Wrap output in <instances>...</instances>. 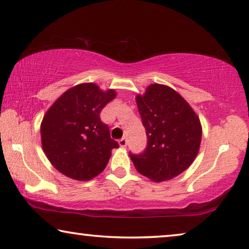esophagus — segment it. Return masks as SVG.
I'll return each mask as SVG.
<instances>
[{"instance_id": "1", "label": "esophagus", "mask_w": 249, "mask_h": 249, "mask_svg": "<svg viewBox=\"0 0 249 249\" xmlns=\"http://www.w3.org/2000/svg\"><path fill=\"white\" fill-rule=\"evenodd\" d=\"M119 144H120L121 147H126V146H127V140H126L125 137L121 138V140L119 141Z\"/></svg>"}]
</instances>
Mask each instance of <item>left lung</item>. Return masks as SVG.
I'll use <instances>...</instances> for the list:
<instances>
[{
	"instance_id": "obj_1",
	"label": "left lung",
	"mask_w": 249,
	"mask_h": 249,
	"mask_svg": "<svg viewBox=\"0 0 249 249\" xmlns=\"http://www.w3.org/2000/svg\"><path fill=\"white\" fill-rule=\"evenodd\" d=\"M136 103L147 135L145 150L129 154L136 170L155 182L182 174L199 153V117L178 92L163 84H150Z\"/></svg>"
}]
</instances>
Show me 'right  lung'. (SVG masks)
Listing matches in <instances>:
<instances>
[{"label":"right lung","mask_w":249,"mask_h":249,"mask_svg":"<svg viewBox=\"0 0 249 249\" xmlns=\"http://www.w3.org/2000/svg\"><path fill=\"white\" fill-rule=\"evenodd\" d=\"M114 90L102 91L82 83L66 91L44 116L41 145L58 171L74 180L88 181L107 167L111 150L119 147L100 113L115 98Z\"/></svg>","instance_id":"1"}]
</instances>
